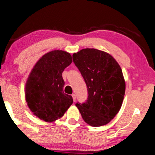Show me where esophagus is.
<instances>
[{"mask_svg":"<svg viewBox=\"0 0 155 155\" xmlns=\"http://www.w3.org/2000/svg\"><path fill=\"white\" fill-rule=\"evenodd\" d=\"M72 97H73V101H75V100H76V95L75 94H72Z\"/></svg>","mask_w":155,"mask_h":155,"instance_id":"34e87169","label":"esophagus"}]
</instances>
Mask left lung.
Listing matches in <instances>:
<instances>
[{
    "mask_svg": "<svg viewBox=\"0 0 155 155\" xmlns=\"http://www.w3.org/2000/svg\"><path fill=\"white\" fill-rule=\"evenodd\" d=\"M73 61L88 88L86 102H78L76 107L91 126L105 125L119 112L125 93L120 65L110 54L94 48L74 53Z\"/></svg>",
    "mask_w": 155,
    "mask_h": 155,
    "instance_id": "8db88e82",
    "label": "left lung"
}]
</instances>
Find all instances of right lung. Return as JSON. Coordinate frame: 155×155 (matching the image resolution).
Segmentation results:
<instances>
[{"instance_id":"add662e5","label":"right lung","mask_w":155,"mask_h":155,"mask_svg":"<svg viewBox=\"0 0 155 155\" xmlns=\"http://www.w3.org/2000/svg\"><path fill=\"white\" fill-rule=\"evenodd\" d=\"M71 62L69 53L54 50L43 55L30 73L26 84V101L41 120L55 121L72 105V97L64 93L62 77L64 69Z\"/></svg>"}]
</instances>
